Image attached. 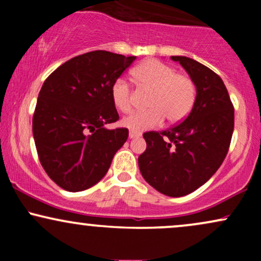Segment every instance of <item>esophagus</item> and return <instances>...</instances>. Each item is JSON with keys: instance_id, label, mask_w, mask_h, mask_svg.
Returning <instances> with one entry per match:
<instances>
[{"instance_id": "1", "label": "esophagus", "mask_w": 261, "mask_h": 261, "mask_svg": "<svg viewBox=\"0 0 261 261\" xmlns=\"http://www.w3.org/2000/svg\"><path fill=\"white\" fill-rule=\"evenodd\" d=\"M140 136H141V134L136 133V131L131 130L130 133H128V137H130V139H137V137H140Z\"/></svg>"}]
</instances>
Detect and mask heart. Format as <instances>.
<instances>
[{
	"mask_svg": "<svg viewBox=\"0 0 261 261\" xmlns=\"http://www.w3.org/2000/svg\"><path fill=\"white\" fill-rule=\"evenodd\" d=\"M134 77L142 88L152 91L147 100L148 110L131 114L121 124L133 131L157 127L164 121H181L193 109L196 86L188 74L176 72L172 66L151 59L137 66ZM112 100L116 109L128 113L133 109V89L127 81L118 79L112 86Z\"/></svg>",
	"mask_w": 261,
	"mask_h": 261,
	"instance_id": "heart-1",
	"label": "heart"
}]
</instances>
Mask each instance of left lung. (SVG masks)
Returning <instances> with one entry per match:
<instances>
[{"label":"left lung","mask_w":261,"mask_h":261,"mask_svg":"<svg viewBox=\"0 0 261 261\" xmlns=\"http://www.w3.org/2000/svg\"><path fill=\"white\" fill-rule=\"evenodd\" d=\"M196 86V99L184 121L143 134L147 147L139 157L145 180L167 196L188 195L211 178L228 152L234 108L223 81L205 65L172 56Z\"/></svg>","instance_id":"left-lung-1"}]
</instances>
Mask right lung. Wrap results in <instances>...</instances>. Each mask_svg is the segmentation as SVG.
<instances>
[{"instance_id": "add662e5", "label": "right lung", "mask_w": 261, "mask_h": 261, "mask_svg": "<svg viewBox=\"0 0 261 261\" xmlns=\"http://www.w3.org/2000/svg\"><path fill=\"white\" fill-rule=\"evenodd\" d=\"M136 56L104 50L68 60L45 80L33 115V135L41 166L67 191L93 187L107 174L128 130H109L119 120L112 86Z\"/></svg>"}]
</instances>
